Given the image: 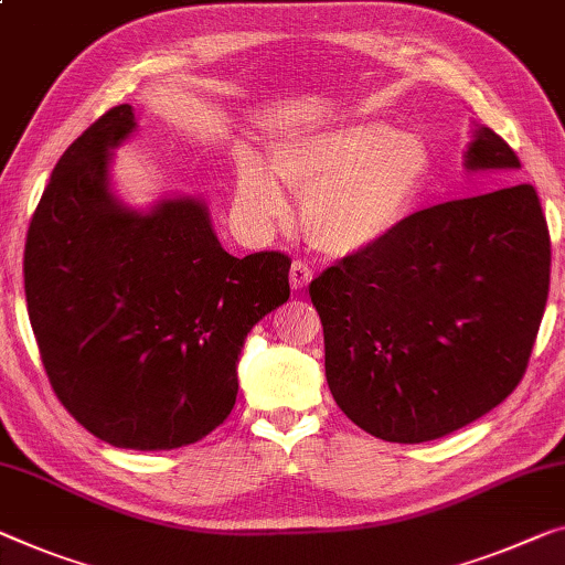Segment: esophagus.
Wrapping results in <instances>:
<instances>
[{
	"instance_id": "esophagus-1",
	"label": "esophagus",
	"mask_w": 565,
	"mask_h": 565,
	"mask_svg": "<svg viewBox=\"0 0 565 565\" xmlns=\"http://www.w3.org/2000/svg\"><path fill=\"white\" fill-rule=\"evenodd\" d=\"M310 280H312L310 267L306 263H298V259H295V263L290 265V285H292V290H302Z\"/></svg>"
}]
</instances>
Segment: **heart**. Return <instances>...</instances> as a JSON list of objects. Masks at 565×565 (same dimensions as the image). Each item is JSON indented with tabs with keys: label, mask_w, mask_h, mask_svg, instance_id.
Masks as SVG:
<instances>
[{
	"label": "heart",
	"mask_w": 565,
	"mask_h": 565,
	"mask_svg": "<svg viewBox=\"0 0 565 565\" xmlns=\"http://www.w3.org/2000/svg\"><path fill=\"white\" fill-rule=\"evenodd\" d=\"M275 177L302 199V227L320 253L353 255L376 245L402 220L427 173L419 138L381 120H351L280 141ZM253 156L242 153L234 206L242 220L267 230L288 216V196Z\"/></svg>",
	"instance_id": "heart-1"
}]
</instances>
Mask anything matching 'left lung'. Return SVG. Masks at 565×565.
<instances>
[{"instance_id":"1","label":"left lung","mask_w":565,"mask_h":565,"mask_svg":"<svg viewBox=\"0 0 565 565\" xmlns=\"http://www.w3.org/2000/svg\"><path fill=\"white\" fill-rule=\"evenodd\" d=\"M465 167L520 159L477 126ZM548 282L551 234L531 184L409 214L310 282L335 404L398 445L467 427L523 379Z\"/></svg>"}]
</instances>
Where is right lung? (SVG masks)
Wrapping results in <instances>:
<instances>
[{"instance_id": "1", "label": "right lung", "mask_w": 565, "mask_h": 565, "mask_svg": "<svg viewBox=\"0 0 565 565\" xmlns=\"http://www.w3.org/2000/svg\"><path fill=\"white\" fill-rule=\"evenodd\" d=\"M134 131L124 103L60 156L30 222L24 295L65 409L113 447L153 452L227 419L247 333L290 298V257H232L202 199L120 202L110 151Z\"/></svg>"}]
</instances>
